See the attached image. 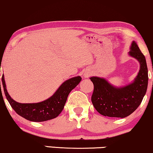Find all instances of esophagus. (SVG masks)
<instances>
[{
    "instance_id": "34e87169",
    "label": "esophagus",
    "mask_w": 153,
    "mask_h": 153,
    "mask_svg": "<svg viewBox=\"0 0 153 153\" xmlns=\"http://www.w3.org/2000/svg\"><path fill=\"white\" fill-rule=\"evenodd\" d=\"M89 76H90V74H89V73H86V74H84L85 78H87V77H88Z\"/></svg>"
}]
</instances>
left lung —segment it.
Returning a JSON list of instances; mask_svg holds the SVG:
<instances>
[{
    "instance_id": "obj_1",
    "label": "left lung",
    "mask_w": 153,
    "mask_h": 153,
    "mask_svg": "<svg viewBox=\"0 0 153 153\" xmlns=\"http://www.w3.org/2000/svg\"><path fill=\"white\" fill-rule=\"evenodd\" d=\"M128 55L139 62L140 70L134 81L127 86L115 87L103 78H90L94 86L91 101L96 110L103 116L126 117L138 108L146 95L148 67L146 57L135 41L131 43Z\"/></svg>"
}]
</instances>
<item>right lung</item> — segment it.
Masks as SVG:
<instances>
[{
    "mask_svg": "<svg viewBox=\"0 0 153 153\" xmlns=\"http://www.w3.org/2000/svg\"><path fill=\"white\" fill-rule=\"evenodd\" d=\"M81 81V76H75L65 81L52 96L47 100L36 103H19L14 100L7 93L6 85L2 76V84L7 100L16 113L31 122H44L57 117L62 112L67 97ZM1 89V81H0Z\"/></svg>",
    "mask_w": 153,
    "mask_h": 153,
    "instance_id": "obj_1",
    "label": "right lung"
}]
</instances>
